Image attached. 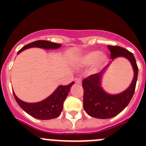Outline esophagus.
Here are the masks:
<instances>
[{"label":"esophagus","instance_id":"1","mask_svg":"<svg viewBox=\"0 0 146 146\" xmlns=\"http://www.w3.org/2000/svg\"><path fill=\"white\" fill-rule=\"evenodd\" d=\"M75 82L77 83V84H81V83H82V78H80V77L77 78V79L75 80Z\"/></svg>","mask_w":146,"mask_h":146}]
</instances>
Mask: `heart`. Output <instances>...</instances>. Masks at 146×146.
I'll return each instance as SVG.
<instances>
[{
  "label": "heart",
  "mask_w": 146,
  "mask_h": 146,
  "mask_svg": "<svg viewBox=\"0 0 146 146\" xmlns=\"http://www.w3.org/2000/svg\"><path fill=\"white\" fill-rule=\"evenodd\" d=\"M82 63L86 65H91L96 61V68L99 69L107 62V57L104 55H101V52L97 50L91 51L86 54L82 59Z\"/></svg>",
  "instance_id": "b5f03b06"
}]
</instances>
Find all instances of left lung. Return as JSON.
<instances>
[{
  "label": "left lung",
  "mask_w": 146,
  "mask_h": 146,
  "mask_svg": "<svg viewBox=\"0 0 146 146\" xmlns=\"http://www.w3.org/2000/svg\"><path fill=\"white\" fill-rule=\"evenodd\" d=\"M108 47L112 59L121 56L129 60L134 69V78L128 89L117 95H110L101 87V77L107 66L99 73L91 74L82 80L83 108L89 115L101 119L115 116L128 105L135 93L138 74V67L133 54L119 46Z\"/></svg>",
  "instance_id": "1"
}]
</instances>
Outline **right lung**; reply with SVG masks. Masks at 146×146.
<instances>
[{"instance_id":"add662e5","label":"right lung","mask_w":146,"mask_h":146,"mask_svg":"<svg viewBox=\"0 0 146 146\" xmlns=\"http://www.w3.org/2000/svg\"><path fill=\"white\" fill-rule=\"evenodd\" d=\"M61 46L60 44L46 41V40H38L36 42L28 44L18 51L19 54L23 50L30 47H40L44 49H57ZM74 84L72 82L66 86H60L57 90L50 96L43 101L37 103H27L18 99L14 94V96L20 105V108L25 110L27 113L36 118L41 120H48L57 118L59 116L63 110L64 102L68 96V93L70 91V88Z\"/></svg>"}]
</instances>
